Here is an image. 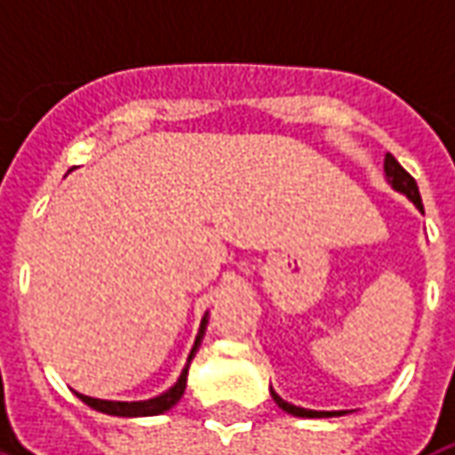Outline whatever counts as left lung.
Masks as SVG:
<instances>
[{
  "label": "left lung",
  "mask_w": 455,
  "mask_h": 455,
  "mask_svg": "<svg viewBox=\"0 0 455 455\" xmlns=\"http://www.w3.org/2000/svg\"><path fill=\"white\" fill-rule=\"evenodd\" d=\"M384 175H387V183H389L394 190L403 193V196L409 197L416 208L424 212V203H421V196H419V186H416V180H413L411 175L401 168L399 161H396L391 153H387V158H384ZM269 394H272V399H275V403L280 406L282 411L292 413V416H302V419H329V416H341V413H347V411H312V409L294 406V403H287V401L282 399L280 394L272 389V387H269Z\"/></svg>",
  "instance_id": "obj_1"
}]
</instances>
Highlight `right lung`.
Instances as JSON below:
<instances>
[{"label": "right lung", "mask_w": 455, "mask_h": 455, "mask_svg": "<svg viewBox=\"0 0 455 455\" xmlns=\"http://www.w3.org/2000/svg\"><path fill=\"white\" fill-rule=\"evenodd\" d=\"M205 327H208V312H205V317L200 322V329H197V337H196V344H193V349L188 354V364L186 369L180 371V377L175 381L173 387L168 391H163L158 396H153V399H146V401H106V399H93V396H84V394H78L76 396L86 406L91 409H96V411L101 413H108V416H126V419H133V416H158V413H165L168 409H173L175 403L180 401L183 396V391H186V384H188V366L193 362V356H196L197 347H200V341H203V334H205Z\"/></svg>", "instance_id": "right-lung-1"}]
</instances>
